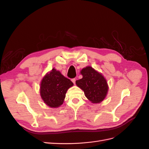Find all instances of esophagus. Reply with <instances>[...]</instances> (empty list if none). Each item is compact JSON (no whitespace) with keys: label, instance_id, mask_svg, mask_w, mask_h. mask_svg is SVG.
<instances>
[{"label":"esophagus","instance_id":"esophagus-1","mask_svg":"<svg viewBox=\"0 0 149 149\" xmlns=\"http://www.w3.org/2000/svg\"><path fill=\"white\" fill-rule=\"evenodd\" d=\"M71 81L73 82L74 84H75V83H76V79L75 78H73L71 79Z\"/></svg>","mask_w":149,"mask_h":149}]
</instances>
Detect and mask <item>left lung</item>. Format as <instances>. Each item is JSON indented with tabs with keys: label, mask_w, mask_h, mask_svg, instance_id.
<instances>
[{
	"label": "left lung",
	"mask_w": 149,
	"mask_h": 149,
	"mask_svg": "<svg viewBox=\"0 0 149 149\" xmlns=\"http://www.w3.org/2000/svg\"><path fill=\"white\" fill-rule=\"evenodd\" d=\"M83 78L76 81V84L84 93L85 96L92 103H100L107 96L109 89L103 75L91 66L84 68L80 71Z\"/></svg>",
	"instance_id": "obj_1"
}]
</instances>
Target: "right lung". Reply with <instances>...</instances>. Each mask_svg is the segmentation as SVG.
<instances>
[{
  "label": "right lung",
  "instance_id": "obj_1",
  "mask_svg": "<svg viewBox=\"0 0 149 149\" xmlns=\"http://www.w3.org/2000/svg\"><path fill=\"white\" fill-rule=\"evenodd\" d=\"M73 86V83L69 79L53 68L42 79L40 96L48 106L56 108L62 105L66 91Z\"/></svg>",
  "mask_w": 149,
  "mask_h": 149
}]
</instances>
